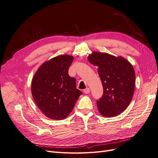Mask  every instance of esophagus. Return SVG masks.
Returning a JSON list of instances; mask_svg holds the SVG:
<instances>
[{
  "label": "esophagus",
  "mask_w": 158,
  "mask_h": 158,
  "mask_svg": "<svg viewBox=\"0 0 158 158\" xmlns=\"http://www.w3.org/2000/svg\"><path fill=\"white\" fill-rule=\"evenodd\" d=\"M90 88H86V89H85V90H84V92L85 94H88V93H90Z\"/></svg>",
  "instance_id": "34e87169"
}]
</instances>
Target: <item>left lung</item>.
<instances>
[{
	"label": "left lung",
	"mask_w": 158,
	"mask_h": 158,
	"mask_svg": "<svg viewBox=\"0 0 158 158\" xmlns=\"http://www.w3.org/2000/svg\"><path fill=\"white\" fill-rule=\"evenodd\" d=\"M88 60L98 67L103 86V95L97 101L99 112L105 118L118 115L125 110L133 98L135 75L132 64L121 56L99 52L89 55Z\"/></svg>",
	"instance_id": "1"
}]
</instances>
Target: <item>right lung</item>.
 Listing matches in <instances>:
<instances>
[{"label":"right lung","mask_w":158,"mask_h":158,"mask_svg":"<svg viewBox=\"0 0 158 158\" xmlns=\"http://www.w3.org/2000/svg\"><path fill=\"white\" fill-rule=\"evenodd\" d=\"M73 57L60 55L40 65L31 81V94L47 118L62 120L70 114L82 92L68 75Z\"/></svg>","instance_id":"add662e5"}]
</instances>
